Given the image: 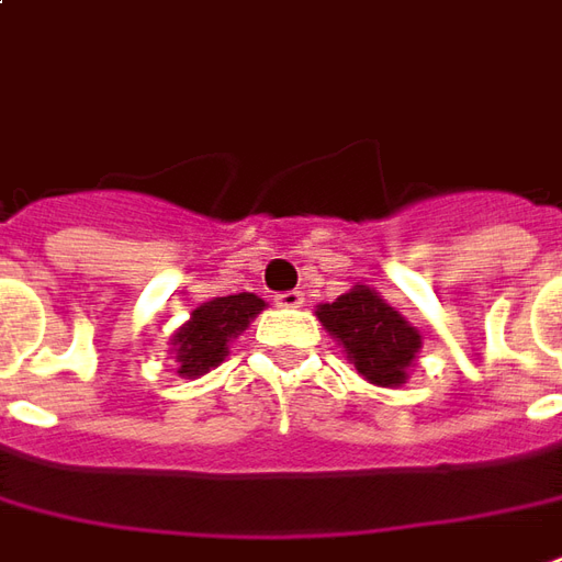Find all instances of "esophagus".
Masks as SVG:
<instances>
[{"mask_svg":"<svg viewBox=\"0 0 562 562\" xmlns=\"http://www.w3.org/2000/svg\"><path fill=\"white\" fill-rule=\"evenodd\" d=\"M273 301H277V307H282V310L304 307V294L301 292H282V294H277Z\"/></svg>","mask_w":562,"mask_h":562,"instance_id":"obj_1","label":"esophagus"}]
</instances>
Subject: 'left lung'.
Returning a JSON list of instances; mask_svg holds the SVG:
<instances>
[{"label": "left lung", "mask_w": 562, "mask_h": 562, "mask_svg": "<svg viewBox=\"0 0 562 562\" xmlns=\"http://www.w3.org/2000/svg\"><path fill=\"white\" fill-rule=\"evenodd\" d=\"M316 316L368 383L386 390L407 383L423 335L376 289L352 285L331 304H319Z\"/></svg>", "instance_id": "obj_1"}]
</instances>
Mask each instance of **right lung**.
<instances>
[{"label": "right lung", "instance_id": "obj_1", "mask_svg": "<svg viewBox=\"0 0 562 562\" xmlns=\"http://www.w3.org/2000/svg\"><path fill=\"white\" fill-rule=\"evenodd\" d=\"M268 307L258 294L240 292L203 301L191 319L182 322L170 337V356L176 359V374L194 380L210 374L225 362L231 352V340L240 337L249 322Z\"/></svg>", "mask_w": 562, "mask_h": 562}]
</instances>
